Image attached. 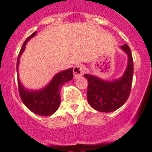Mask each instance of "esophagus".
<instances>
[{"label":"esophagus","mask_w":152,"mask_h":152,"mask_svg":"<svg viewBox=\"0 0 152 152\" xmlns=\"http://www.w3.org/2000/svg\"><path fill=\"white\" fill-rule=\"evenodd\" d=\"M84 72H85V69H84L83 66H81V65H77L73 69L74 77L75 78H79V77L83 75Z\"/></svg>","instance_id":"esophagus-1"}]
</instances>
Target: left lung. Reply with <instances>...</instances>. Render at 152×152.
Returning <instances> with one entry per match:
<instances>
[{
	"mask_svg": "<svg viewBox=\"0 0 152 152\" xmlns=\"http://www.w3.org/2000/svg\"><path fill=\"white\" fill-rule=\"evenodd\" d=\"M120 48L128 57L127 68L120 78L107 81L94 75H84L88 80V103L98 111L104 113L114 111L124 104L130 95L134 72L132 55L127 44Z\"/></svg>",
	"mask_w": 152,
	"mask_h": 152,
	"instance_id": "obj_1",
	"label": "left lung"
}]
</instances>
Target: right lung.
<instances>
[{"label":"right lung","mask_w":152,"mask_h":152,"mask_svg":"<svg viewBox=\"0 0 152 152\" xmlns=\"http://www.w3.org/2000/svg\"><path fill=\"white\" fill-rule=\"evenodd\" d=\"M37 34L36 31L29 36L23 43L21 51L19 52L17 61V72L18 74V66L20 58L24 52L26 45L29 40ZM73 68L63 70L53 76L51 81L45 87L40 90H28L21 84L18 75V83L20 96L27 107L35 114L40 116H50L56 111L59 107L61 102L60 90L62 86L72 80L73 77Z\"/></svg>","instance_id":"right-lung-1"}]
</instances>
